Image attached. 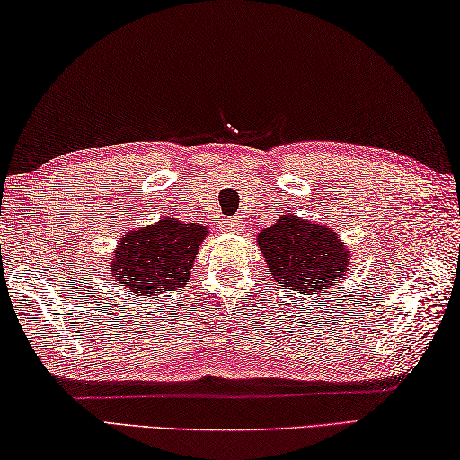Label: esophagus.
<instances>
[{
	"mask_svg": "<svg viewBox=\"0 0 460 460\" xmlns=\"http://www.w3.org/2000/svg\"><path fill=\"white\" fill-rule=\"evenodd\" d=\"M244 228V222L240 220V217H230L228 222H226V230L232 232V234H238V232H243Z\"/></svg>",
	"mask_w": 460,
	"mask_h": 460,
	"instance_id": "1",
	"label": "esophagus"
}]
</instances>
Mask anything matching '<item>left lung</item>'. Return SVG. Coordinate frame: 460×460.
Masks as SVG:
<instances>
[{"label":"left lung","mask_w":460,"mask_h":460,"mask_svg":"<svg viewBox=\"0 0 460 460\" xmlns=\"http://www.w3.org/2000/svg\"><path fill=\"white\" fill-rule=\"evenodd\" d=\"M259 248L269 275L280 287L317 296L335 280L345 279L351 251L327 224H311L285 214L270 228L259 232Z\"/></svg>","instance_id":"1"}]
</instances>
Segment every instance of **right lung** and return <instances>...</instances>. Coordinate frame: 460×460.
<instances>
[{
	"label": "right lung",
	"mask_w": 460,
	"mask_h": 460,
	"mask_svg": "<svg viewBox=\"0 0 460 460\" xmlns=\"http://www.w3.org/2000/svg\"><path fill=\"white\" fill-rule=\"evenodd\" d=\"M206 236V226L183 224L175 217L131 230L119 240L109 275L128 293L143 296L181 288L190 283L193 259Z\"/></svg>",
	"instance_id": "obj_1"
}]
</instances>
